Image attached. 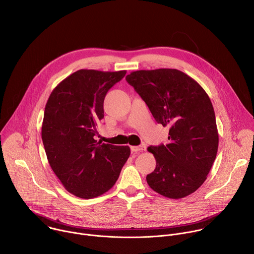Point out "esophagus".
<instances>
[{
	"label": "esophagus",
	"instance_id": "esophagus-1",
	"mask_svg": "<svg viewBox=\"0 0 254 254\" xmlns=\"http://www.w3.org/2000/svg\"><path fill=\"white\" fill-rule=\"evenodd\" d=\"M146 150V146H144V144H141V146H137V147H130V151L132 152V153H138V152H142V151H144Z\"/></svg>",
	"mask_w": 254,
	"mask_h": 254
}]
</instances>
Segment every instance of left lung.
Instances as JSON below:
<instances>
[{
    "label": "left lung",
    "instance_id": "1",
    "mask_svg": "<svg viewBox=\"0 0 254 254\" xmlns=\"http://www.w3.org/2000/svg\"><path fill=\"white\" fill-rule=\"evenodd\" d=\"M126 79L157 123L170 127L167 144L148 148L157 164L147 176L149 186L167 198L187 197L205 182L218 151V129L208 94L177 69L132 71Z\"/></svg>",
    "mask_w": 254,
    "mask_h": 254
}]
</instances>
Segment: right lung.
<instances>
[{
    "mask_svg": "<svg viewBox=\"0 0 254 254\" xmlns=\"http://www.w3.org/2000/svg\"><path fill=\"white\" fill-rule=\"evenodd\" d=\"M126 73L77 70L47 100L41 131L46 156L64 188L76 197L91 199L112 189L130 155L128 146L94 138L104 97Z\"/></svg>",
    "mask_w": 254,
    "mask_h": 254,
    "instance_id": "1",
    "label": "right lung"
}]
</instances>
